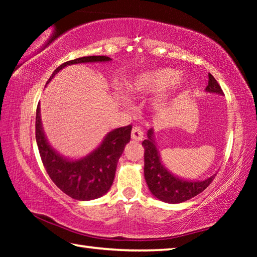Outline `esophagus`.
I'll list each match as a JSON object with an SVG mask.
<instances>
[{"instance_id":"1","label":"esophagus","mask_w":257,"mask_h":257,"mask_svg":"<svg viewBox=\"0 0 257 257\" xmlns=\"http://www.w3.org/2000/svg\"><path fill=\"white\" fill-rule=\"evenodd\" d=\"M132 138L136 142H141L144 138V133H143V130L139 127H135L133 128L132 132Z\"/></svg>"}]
</instances>
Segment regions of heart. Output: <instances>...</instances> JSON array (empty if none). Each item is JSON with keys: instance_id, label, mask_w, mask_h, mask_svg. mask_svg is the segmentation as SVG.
<instances>
[{"instance_id": "1", "label": "heart", "mask_w": 257, "mask_h": 257, "mask_svg": "<svg viewBox=\"0 0 257 257\" xmlns=\"http://www.w3.org/2000/svg\"><path fill=\"white\" fill-rule=\"evenodd\" d=\"M184 82L179 79V71L172 68H154L143 71L133 78L128 85V92L134 95H161L156 102L160 111H167L170 107L177 93L181 92Z\"/></svg>"}]
</instances>
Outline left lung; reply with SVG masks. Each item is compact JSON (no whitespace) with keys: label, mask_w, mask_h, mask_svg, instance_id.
<instances>
[{"label":"left lung","mask_w":257,"mask_h":257,"mask_svg":"<svg viewBox=\"0 0 257 257\" xmlns=\"http://www.w3.org/2000/svg\"><path fill=\"white\" fill-rule=\"evenodd\" d=\"M205 90L207 93L223 95L222 89L217 84L215 78L208 73V84ZM144 153V176L146 184L151 193L160 201L178 204L188 201L197 196L199 193L206 189L216 175L204 180H186L173 175L165 168L161 161L160 152L156 147L154 138V129L147 132V139L143 142Z\"/></svg>","instance_id":"1"}]
</instances>
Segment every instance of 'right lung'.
<instances>
[{"mask_svg": "<svg viewBox=\"0 0 257 257\" xmlns=\"http://www.w3.org/2000/svg\"><path fill=\"white\" fill-rule=\"evenodd\" d=\"M112 59L104 55L82 56L61 64L52 73L49 81L63 68L71 64L107 62ZM36 142L42 162L52 181L58 188L77 201H90L103 196L111 188L115 169L124 146L130 142L132 125L113 129L103 138L97 149L78 160L64 158L50 145L43 130L41 107L36 110Z\"/></svg>", "mask_w": 257, "mask_h": 257, "instance_id": "add662e5", "label": "right lung"}]
</instances>
